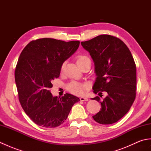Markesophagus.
<instances>
[{"instance_id": "esophagus-1", "label": "esophagus", "mask_w": 151, "mask_h": 151, "mask_svg": "<svg viewBox=\"0 0 151 151\" xmlns=\"http://www.w3.org/2000/svg\"><path fill=\"white\" fill-rule=\"evenodd\" d=\"M80 99H81V101H88V99L86 97H81V98H80Z\"/></svg>"}]
</instances>
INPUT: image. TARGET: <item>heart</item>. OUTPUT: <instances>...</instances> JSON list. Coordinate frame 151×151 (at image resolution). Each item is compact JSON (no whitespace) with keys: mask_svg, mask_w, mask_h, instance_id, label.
Here are the masks:
<instances>
[{"mask_svg":"<svg viewBox=\"0 0 151 151\" xmlns=\"http://www.w3.org/2000/svg\"><path fill=\"white\" fill-rule=\"evenodd\" d=\"M89 60V58L88 56L81 54V55H78L76 57V62L78 66L80 67L83 63H84L86 61ZM86 88H87V86L77 82H73L70 83L68 86H67L68 90L70 93L75 95H82L85 92Z\"/></svg>","mask_w":151,"mask_h":151,"instance_id":"b5f03b06","label":"heart"}]
</instances>
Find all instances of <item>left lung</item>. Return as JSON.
Returning a JSON list of instances; mask_svg holds the SVG:
<instances>
[{
	"label": "left lung",
	"mask_w": 151,
	"mask_h": 151,
	"mask_svg": "<svg viewBox=\"0 0 151 151\" xmlns=\"http://www.w3.org/2000/svg\"><path fill=\"white\" fill-rule=\"evenodd\" d=\"M90 54L97 76L93 86V92L102 96L93 99L99 101L101 109L93 116L102 124L116 123L132 106L136 98V67L130 50L123 41L110 35H100L81 42Z\"/></svg>",
	"instance_id": "obj_1"
}]
</instances>
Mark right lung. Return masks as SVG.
I'll use <instances>...</instances> for the list:
<instances>
[{
    "mask_svg": "<svg viewBox=\"0 0 151 151\" xmlns=\"http://www.w3.org/2000/svg\"><path fill=\"white\" fill-rule=\"evenodd\" d=\"M78 41L52 38L32 41L19 56L15 70L19 99L25 113L39 126L54 128L68 117L78 97L66 93L54 97L49 89L60 76L63 62L78 49Z\"/></svg>",
    "mask_w": 151,
    "mask_h": 151,
    "instance_id": "add662e5",
    "label": "right lung"
}]
</instances>
